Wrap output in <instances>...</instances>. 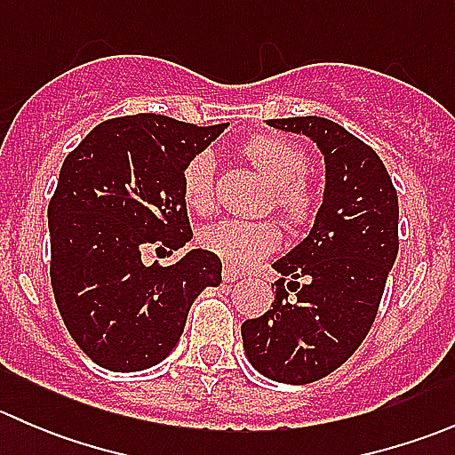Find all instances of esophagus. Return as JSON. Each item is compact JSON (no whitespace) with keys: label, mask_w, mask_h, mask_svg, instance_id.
Listing matches in <instances>:
<instances>
[{"label":"esophagus","mask_w":455,"mask_h":455,"mask_svg":"<svg viewBox=\"0 0 455 455\" xmlns=\"http://www.w3.org/2000/svg\"><path fill=\"white\" fill-rule=\"evenodd\" d=\"M222 277H224V282H235V279H242V277H244V275H242L240 270L233 268V266H224Z\"/></svg>","instance_id":"34e87169"}]
</instances>
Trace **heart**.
Masks as SVG:
<instances>
[{
	"label": "heart",
	"mask_w": 455,
	"mask_h": 455,
	"mask_svg": "<svg viewBox=\"0 0 455 455\" xmlns=\"http://www.w3.org/2000/svg\"><path fill=\"white\" fill-rule=\"evenodd\" d=\"M244 156L257 172L275 187V204L291 224H306L313 218L315 194L306 185L308 156L295 142L279 136H255L244 145ZM215 160L209 151L194 156L182 169V200L194 213H209L215 202ZM206 251L222 257L231 266L255 264L279 244V231L273 222H251L222 218L200 231Z\"/></svg>",
	"instance_id": "heart-1"
}]
</instances>
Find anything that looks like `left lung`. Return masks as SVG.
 Here are the masks:
<instances>
[{
  "mask_svg": "<svg viewBox=\"0 0 455 455\" xmlns=\"http://www.w3.org/2000/svg\"><path fill=\"white\" fill-rule=\"evenodd\" d=\"M268 125L316 142L325 189L308 237L273 264L282 275L273 308L242 323V341L266 379L304 385L346 363L374 323L398 255V196L376 151L337 123L297 116Z\"/></svg>",
  "mask_w": 455,
  "mask_h": 455,
  "instance_id": "1",
  "label": "left lung"
}]
</instances>
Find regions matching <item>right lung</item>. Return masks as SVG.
<instances>
[{
	"label": "right lung",
	"instance_id": "add662e5",
	"mask_svg": "<svg viewBox=\"0 0 455 455\" xmlns=\"http://www.w3.org/2000/svg\"><path fill=\"white\" fill-rule=\"evenodd\" d=\"M224 130L121 116L96 125L63 160L48 204L50 279L68 332L100 368L139 371L167 359L196 297L222 282L211 251L172 266H145L140 253H173L194 237L182 169Z\"/></svg>",
	"mask_w": 455,
	"mask_h": 455
}]
</instances>
